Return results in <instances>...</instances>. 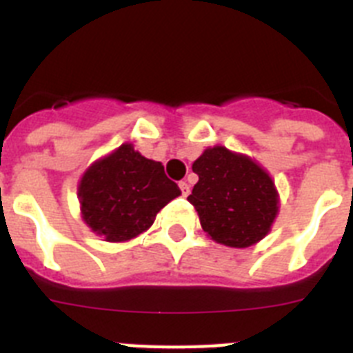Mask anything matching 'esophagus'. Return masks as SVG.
<instances>
[{
  "instance_id": "obj_1",
  "label": "esophagus",
  "mask_w": 353,
  "mask_h": 353,
  "mask_svg": "<svg viewBox=\"0 0 353 353\" xmlns=\"http://www.w3.org/2000/svg\"><path fill=\"white\" fill-rule=\"evenodd\" d=\"M179 185H180V191H182V196H185V198H187V196L191 194V187H189V183L183 182V180H182Z\"/></svg>"
}]
</instances>
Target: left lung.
Returning a JSON list of instances; mask_svg holds the SVG:
<instances>
[{
    "instance_id": "left-lung-1",
    "label": "left lung",
    "mask_w": 353,
    "mask_h": 353,
    "mask_svg": "<svg viewBox=\"0 0 353 353\" xmlns=\"http://www.w3.org/2000/svg\"><path fill=\"white\" fill-rule=\"evenodd\" d=\"M192 171L199 180L187 199L215 242L249 248L269 233L277 214V192L256 162L214 146L194 161Z\"/></svg>"
}]
</instances>
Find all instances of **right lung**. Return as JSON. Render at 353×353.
Segmentation results:
<instances>
[{
	"label": "right lung",
	"mask_w": 353,
	"mask_h": 353,
	"mask_svg": "<svg viewBox=\"0 0 353 353\" xmlns=\"http://www.w3.org/2000/svg\"><path fill=\"white\" fill-rule=\"evenodd\" d=\"M180 196L161 162L143 157L132 145L95 162L79 183L83 217L109 242L134 239L154 224L155 215Z\"/></svg>",
	"instance_id": "add662e5"
}]
</instances>
